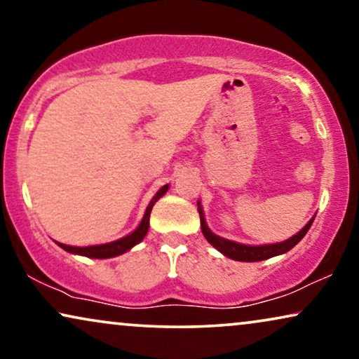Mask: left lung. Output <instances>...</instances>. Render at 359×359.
I'll list each match as a JSON object with an SVG mask.
<instances>
[{
  "label": "left lung",
  "mask_w": 359,
  "mask_h": 359,
  "mask_svg": "<svg viewBox=\"0 0 359 359\" xmlns=\"http://www.w3.org/2000/svg\"><path fill=\"white\" fill-rule=\"evenodd\" d=\"M198 212L201 217V230H203L205 240H208L214 248H217L220 253L225 255V257L230 259H235V262H263V259L278 257V255L289 252V250L294 248L299 242H301L304 235H306L309 232V229H311L313 219H316V215H313V217L309 220V222L304 225L296 235H292L291 238L284 240V242L266 243V245H245V243L232 242V240L222 238L219 237V235H215L212 230L209 229L208 222H205L203 205H201L199 201H198Z\"/></svg>",
  "instance_id": "1"
}]
</instances>
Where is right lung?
<instances>
[{
	"instance_id": "add662e5",
	"label": "right lung",
	"mask_w": 359,
	"mask_h": 359,
	"mask_svg": "<svg viewBox=\"0 0 359 359\" xmlns=\"http://www.w3.org/2000/svg\"><path fill=\"white\" fill-rule=\"evenodd\" d=\"M170 184H165L161 186V188L156 191V194L151 198L150 204L147 205L145 209V214H144V219L140 220V224L137 225V229L134 232H130L129 235H126V237H122L119 240H114V242H109V243H101V245H88V247H73V245H65V243H58L55 242L58 247L65 250L68 253H73V255H81V257H86V258H114V257H119V255L129 252L130 248H134L137 243H140L144 237L149 232V225H150V212H151V208H154L156 201H158L161 196H163L166 191H168Z\"/></svg>"
}]
</instances>
